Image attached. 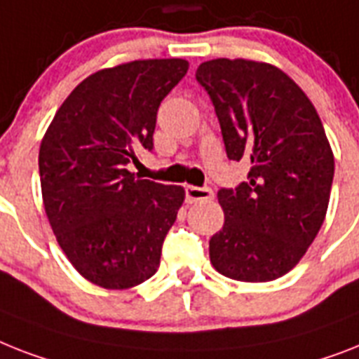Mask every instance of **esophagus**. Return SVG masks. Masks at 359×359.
<instances>
[{
  "label": "esophagus",
  "instance_id": "esophagus-1",
  "mask_svg": "<svg viewBox=\"0 0 359 359\" xmlns=\"http://www.w3.org/2000/svg\"><path fill=\"white\" fill-rule=\"evenodd\" d=\"M186 199L188 203H199V201L214 199V191L210 188H199V186H186Z\"/></svg>",
  "mask_w": 359,
  "mask_h": 359
}]
</instances>
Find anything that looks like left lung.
Here are the masks:
<instances>
[{"instance_id":"left-lung-1","label":"left lung","mask_w":359,"mask_h":359,"mask_svg":"<svg viewBox=\"0 0 359 359\" xmlns=\"http://www.w3.org/2000/svg\"><path fill=\"white\" fill-rule=\"evenodd\" d=\"M195 79L208 92L230 160H249L247 182L219 189L225 214L210 238V262L240 282L290 273L325 221L334 153L302 88L273 64L214 58Z\"/></svg>"}]
</instances>
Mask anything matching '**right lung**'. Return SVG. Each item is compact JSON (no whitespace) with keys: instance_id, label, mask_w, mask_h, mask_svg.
I'll return each instance as SVG.
<instances>
[{"instance_id":"1","label":"right lung","mask_w":359,"mask_h":359,"mask_svg":"<svg viewBox=\"0 0 359 359\" xmlns=\"http://www.w3.org/2000/svg\"><path fill=\"white\" fill-rule=\"evenodd\" d=\"M188 66L147 58L99 69L43 134L38 168L49 225L79 275L99 287L129 290L158 269L184 188L136 179L127 164L153 149L160 103Z\"/></svg>"}]
</instances>
